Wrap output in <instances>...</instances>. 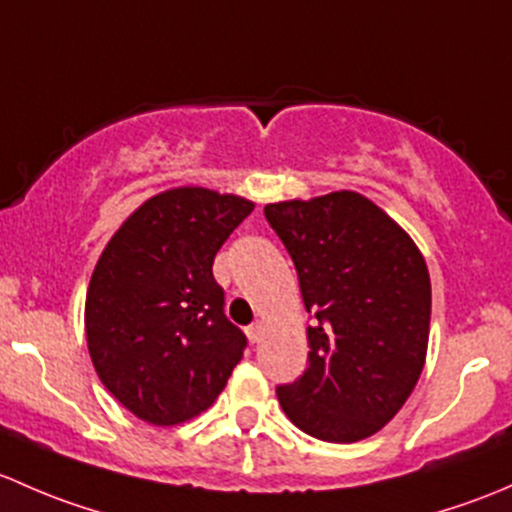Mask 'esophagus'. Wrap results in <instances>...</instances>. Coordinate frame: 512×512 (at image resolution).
<instances>
[{"label": "esophagus", "mask_w": 512, "mask_h": 512, "mask_svg": "<svg viewBox=\"0 0 512 512\" xmlns=\"http://www.w3.org/2000/svg\"><path fill=\"white\" fill-rule=\"evenodd\" d=\"M263 330H266V323H263V320H256V323L249 325L246 335H249L251 342H258L263 337Z\"/></svg>", "instance_id": "obj_1"}]
</instances>
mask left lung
<instances>
[{
    "instance_id": "1",
    "label": "left lung",
    "mask_w": 512,
    "mask_h": 512,
    "mask_svg": "<svg viewBox=\"0 0 512 512\" xmlns=\"http://www.w3.org/2000/svg\"><path fill=\"white\" fill-rule=\"evenodd\" d=\"M298 273L308 370L276 389L305 434L352 444L404 407L424 370L429 268L419 246L365 194L340 189L263 207Z\"/></svg>"
}]
</instances>
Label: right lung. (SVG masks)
I'll use <instances>...</instances> for the list:
<instances>
[{
	"mask_svg": "<svg viewBox=\"0 0 512 512\" xmlns=\"http://www.w3.org/2000/svg\"><path fill=\"white\" fill-rule=\"evenodd\" d=\"M256 204L207 187L142 202L110 236L86 293L100 382L138 419L175 426L212 407L244 357L212 263Z\"/></svg>",
	"mask_w": 512,
	"mask_h": 512,
	"instance_id": "add662e5",
	"label": "right lung"
}]
</instances>
